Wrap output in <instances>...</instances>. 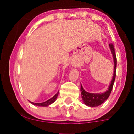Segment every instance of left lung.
<instances>
[{"label": "left lung", "instance_id": "1", "mask_svg": "<svg viewBox=\"0 0 134 134\" xmlns=\"http://www.w3.org/2000/svg\"><path fill=\"white\" fill-rule=\"evenodd\" d=\"M109 47L110 49L113 58V62H114V71H113L112 80H111L110 84L109 85L108 89L105 92L102 93H91L86 91L82 87V84L80 83V91H81L82 100H83V103L89 107H97V106L100 105L107 99L112 90L113 83H114L115 77H116V56L115 55L114 46L113 44H110Z\"/></svg>", "mask_w": 134, "mask_h": 134}]
</instances>
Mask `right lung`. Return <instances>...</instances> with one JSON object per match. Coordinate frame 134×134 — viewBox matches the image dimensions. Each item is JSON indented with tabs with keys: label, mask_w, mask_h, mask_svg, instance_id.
I'll use <instances>...</instances> for the list:
<instances>
[{
	"label": "right lung",
	"mask_w": 134,
	"mask_h": 134,
	"mask_svg": "<svg viewBox=\"0 0 134 134\" xmlns=\"http://www.w3.org/2000/svg\"><path fill=\"white\" fill-rule=\"evenodd\" d=\"M58 93H59V91H58V92L56 94H55L54 96L52 97V98H51V99H49V100H46V101H45V102H41V103H35V102H31V101H29V102H30L31 104H32L33 105H36V106H42V107H47V106L51 105V104L54 103V102L55 101L56 99H57V96H58Z\"/></svg>",
	"instance_id": "1"
}]
</instances>
